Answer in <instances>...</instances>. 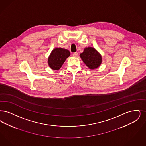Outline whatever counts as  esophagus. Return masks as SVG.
<instances>
[{"label": "esophagus", "instance_id": "1", "mask_svg": "<svg viewBox=\"0 0 146 146\" xmlns=\"http://www.w3.org/2000/svg\"><path fill=\"white\" fill-rule=\"evenodd\" d=\"M72 55H73L74 57H78V53H77V52H75V53H74L72 54Z\"/></svg>", "mask_w": 146, "mask_h": 146}]
</instances>
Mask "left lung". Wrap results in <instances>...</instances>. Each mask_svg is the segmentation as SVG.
Masks as SVG:
<instances>
[{
    "label": "left lung",
    "mask_w": 146,
    "mask_h": 146,
    "mask_svg": "<svg viewBox=\"0 0 146 146\" xmlns=\"http://www.w3.org/2000/svg\"><path fill=\"white\" fill-rule=\"evenodd\" d=\"M80 57L84 63L91 70L98 68L102 63V55L92 47H86Z\"/></svg>",
    "instance_id": "1"
}]
</instances>
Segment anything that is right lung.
Wrapping results in <instances>:
<instances>
[{"instance_id":"obj_1","label":"right lung","mask_w":146,"mask_h":146,"mask_svg":"<svg viewBox=\"0 0 146 146\" xmlns=\"http://www.w3.org/2000/svg\"><path fill=\"white\" fill-rule=\"evenodd\" d=\"M70 56L69 50L60 47L56 48L52 51L48 58V64L51 69L59 70L66 58Z\"/></svg>"}]
</instances>
